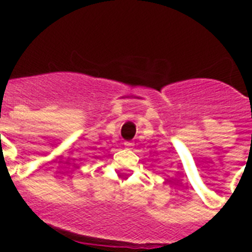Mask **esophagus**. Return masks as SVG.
Returning <instances> with one entry per match:
<instances>
[{"label": "esophagus", "instance_id": "1", "mask_svg": "<svg viewBox=\"0 0 252 252\" xmlns=\"http://www.w3.org/2000/svg\"><path fill=\"white\" fill-rule=\"evenodd\" d=\"M124 145H126V149H132L134 144H133V142H130V141H126V142H124Z\"/></svg>", "mask_w": 252, "mask_h": 252}]
</instances>
